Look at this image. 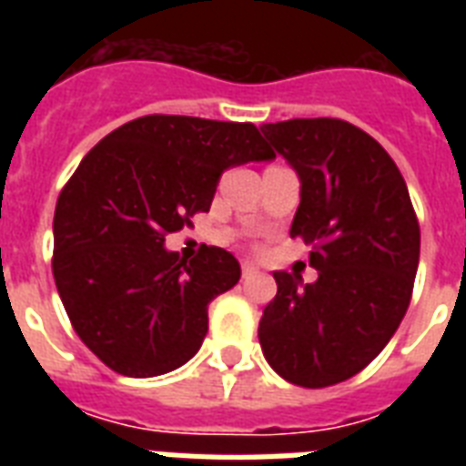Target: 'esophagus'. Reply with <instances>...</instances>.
Here are the masks:
<instances>
[{"instance_id": "34e87169", "label": "esophagus", "mask_w": 466, "mask_h": 466, "mask_svg": "<svg viewBox=\"0 0 466 466\" xmlns=\"http://www.w3.org/2000/svg\"><path fill=\"white\" fill-rule=\"evenodd\" d=\"M258 270H261V268H258V263L251 261V258H244V261H241V273H244V278L256 276Z\"/></svg>"}]
</instances>
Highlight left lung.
Masks as SVG:
<instances>
[{
	"label": "left lung",
	"mask_w": 466,
	"mask_h": 466,
	"mask_svg": "<svg viewBox=\"0 0 466 466\" xmlns=\"http://www.w3.org/2000/svg\"><path fill=\"white\" fill-rule=\"evenodd\" d=\"M261 133L299 178L290 234L319 278L276 270L258 340L278 375L329 387L375 360L401 324L419 270L420 229L401 171L377 140L336 118L266 123Z\"/></svg>",
	"instance_id": "obj_1"
}]
</instances>
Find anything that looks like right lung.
<instances>
[{
  "label": "right lung",
  "instance_id": "right-lung-1",
  "mask_svg": "<svg viewBox=\"0 0 466 466\" xmlns=\"http://www.w3.org/2000/svg\"><path fill=\"white\" fill-rule=\"evenodd\" d=\"M276 155L251 123L145 116L106 135L57 198L53 276L91 353L126 377H157L200 350L208 307L239 283L229 251L181 258L167 234L210 210L219 176Z\"/></svg>",
  "mask_w": 466,
  "mask_h": 466
}]
</instances>
